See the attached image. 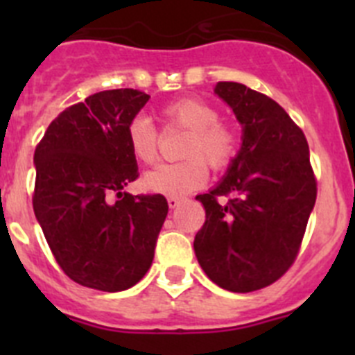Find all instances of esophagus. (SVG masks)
Wrapping results in <instances>:
<instances>
[{
	"label": "esophagus",
	"instance_id": "34e87169",
	"mask_svg": "<svg viewBox=\"0 0 355 355\" xmlns=\"http://www.w3.org/2000/svg\"><path fill=\"white\" fill-rule=\"evenodd\" d=\"M167 202H168V206H171V208L174 209V208H178V206L181 205V199H180V197H168Z\"/></svg>",
	"mask_w": 355,
	"mask_h": 355
}]
</instances>
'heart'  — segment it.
<instances>
[{
    "label": "heart",
    "instance_id": "heart-1",
    "mask_svg": "<svg viewBox=\"0 0 355 355\" xmlns=\"http://www.w3.org/2000/svg\"><path fill=\"white\" fill-rule=\"evenodd\" d=\"M167 128L188 131L184 140V162L159 163L144 175L142 184L155 193L168 197L187 196L208 180V163L213 171H222L238 153V135L227 122L218 121L213 105L199 97H181L162 108ZM130 153L137 162L149 165L158 158V131L149 119L135 117L126 128Z\"/></svg>",
    "mask_w": 355,
    "mask_h": 355
}]
</instances>
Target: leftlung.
Here are the masks:
<instances>
[{
    "label": "left lung",
    "mask_w": 355,
    "mask_h": 355,
    "mask_svg": "<svg viewBox=\"0 0 355 355\" xmlns=\"http://www.w3.org/2000/svg\"><path fill=\"white\" fill-rule=\"evenodd\" d=\"M243 128L224 180L197 196L206 222L193 240L199 265L234 293L270 286L293 265L316 200V180L302 130L274 99L245 85L218 81ZM227 196L225 203L218 200Z\"/></svg>",
    "instance_id": "left-lung-1"
}]
</instances>
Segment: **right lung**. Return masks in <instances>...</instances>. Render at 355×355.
Wrapping results in <instances>:
<instances>
[{
	"mask_svg": "<svg viewBox=\"0 0 355 355\" xmlns=\"http://www.w3.org/2000/svg\"><path fill=\"white\" fill-rule=\"evenodd\" d=\"M147 101L133 89L94 94L65 108L35 149L33 211L56 263L81 286L128 290L155 258L167 199L124 192L139 178L126 128Z\"/></svg>",
	"mask_w": 355,
	"mask_h": 355,
	"instance_id": "add662e5",
	"label": "right lung"
}]
</instances>
